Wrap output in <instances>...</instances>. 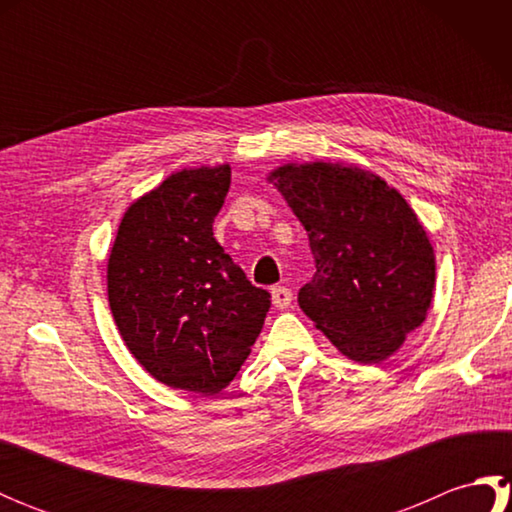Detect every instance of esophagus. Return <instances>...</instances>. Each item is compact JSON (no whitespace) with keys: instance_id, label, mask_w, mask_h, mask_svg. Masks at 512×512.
I'll return each mask as SVG.
<instances>
[{"instance_id":"obj_1","label":"esophagus","mask_w":512,"mask_h":512,"mask_svg":"<svg viewBox=\"0 0 512 512\" xmlns=\"http://www.w3.org/2000/svg\"><path fill=\"white\" fill-rule=\"evenodd\" d=\"M270 297H273V306L279 310H286L292 303V292L290 288H284V286H275L270 290Z\"/></svg>"}]
</instances>
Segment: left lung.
Listing matches in <instances>:
<instances>
[{"mask_svg":"<svg viewBox=\"0 0 512 512\" xmlns=\"http://www.w3.org/2000/svg\"><path fill=\"white\" fill-rule=\"evenodd\" d=\"M308 231L317 264L306 312L356 363H383L427 319L436 255L418 215L376 173L345 162H288L268 173Z\"/></svg>","mask_w":512,"mask_h":512,"instance_id":"obj_1","label":"left lung"}]
</instances>
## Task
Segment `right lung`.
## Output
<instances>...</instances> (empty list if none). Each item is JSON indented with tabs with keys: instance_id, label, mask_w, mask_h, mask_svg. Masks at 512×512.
Segmentation results:
<instances>
[{
	"instance_id": "add662e5",
	"label": "right lung",
	"mask_w": 512,
	"mask_h": 512,
	"mask_svg": "<svg viewBox=\"0 0 512 512\" xmlns=\"http://www.w3.org/2000/svg\"><path fill=\"white\" fill-rule=\"evenodd\" d=\"M231 167L171 173L127 206L107 259V299L127 350L158 383L213 396L250 354L270 295L213 237Z\"/></svg>"
}]
</instances>
